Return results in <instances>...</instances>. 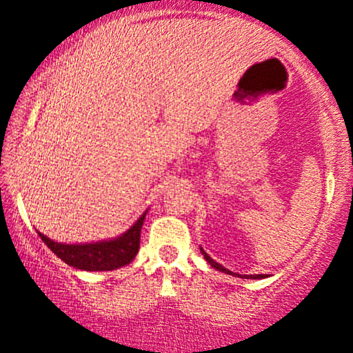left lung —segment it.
Wrapping results in <instances>:
<instances>
[{
  "mask_svg": "<svg viewBox=\"0 0 353 353\" xmlns=\"http://www.w3.org/2000/svg\"><path fill=\"white\" fill-rule=\"evenodd\" d=\"M201 252H202V255H204V259L207 260V262L210 263V267H214L215 270H219V272H221V273H226V274H231V276H238V278H244V279H262V278H267L265 276V274H238V273H233V272H230L228 268H225L223 265H220V263H216L214 259L210 257L209 254L205 252L204 249L201 248Z\"/></svg>",
  "mask_w": 353,
  "mask_h": 353,
  "instance_id": "1",
  "label": "left lung"
}]
</instances>
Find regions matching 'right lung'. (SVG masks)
Instances as JSON below:
<instances>
[{"mask_svg":"<svg viewBox=\"0 0 353 353\" xmlns=\"http://www.w3.org/2000/svg\"><path fill=\"white\" fill-rule=\"evenodd\" d=\"M148 210L117 238L96 241V243L67 244L52 241L38 231L43 243L51 249L62 262L85 272H110L125 267L137 257L139 249V236Z\"/></svg>","mask_w":353,"mask_h":353,"instance_id":"add662e5","label":"right lung"}]
</instances>
